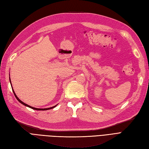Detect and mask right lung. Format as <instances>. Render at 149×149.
Instances as JSON below:
<instances>
[{
	"label": "right lung",
	"instance_id": "obj_1",
	"mask_svg": "<svg viewBox=\"0 0 149 149\" xmlns=\"http://www.w3.org/2000/svg\"><path fill=\"white\" fill-rule=\"evenodd\" d=\"M9 80H10V78H9ZM10 81H11V80H10ZM12 90H13V93H14V94H15V97H16V98L17 99V100L20 102V103H22V104H24V105H25V106H26V107H29V108H32V109H34V110H49V109H52V108H54V107H55L56 106H54V107H51V108H34V107H31V106H29V105H28V104H25V103H24V102H22L21 100H19V98L16 96V94L15 93V92H14V91H13V89L12 88Z\"/></svg>",
	"mask_w": 149,
	"mask_h": 149
}]
</instances>
